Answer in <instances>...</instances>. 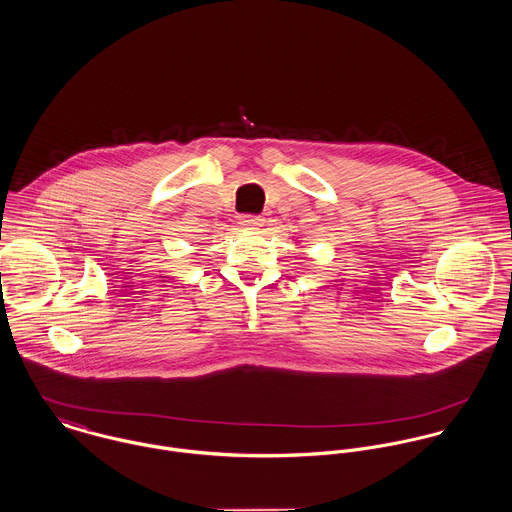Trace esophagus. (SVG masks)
I'll return each mask as SVG.
<instances>
[{
	"mask_svg": "<svg viewBox=\"0 0 512 512\" xmlns=\"http://www.w3.org/2000/svg\"><path fill=\"white\" fill-rule=\"evenodd\" d=\"M239 220H241L239 224L245 229H259L263 226V222H265L261 216H253V214H245Z\"/></svg>",
	"mask_w": 512,
	"mask_h": 512,
	"instance_id": "1",
	"label": "esophagus"
}]
</instances>
